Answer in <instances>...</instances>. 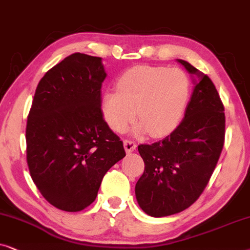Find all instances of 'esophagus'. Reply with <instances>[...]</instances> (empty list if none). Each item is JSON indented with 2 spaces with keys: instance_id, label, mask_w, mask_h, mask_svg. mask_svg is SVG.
Masks as SVG:
<instances>
[{
  "instance_id": "34e87169",
  "label": "esophagus",
  "mask_w": 250,
  "mask_h": 250,
  "mask_svg": "<svg viewBox=\"0 0 250 250\" xmlns=\"http://www.w3.org/2000/svg\"><path fill=\"white\" fill-rule=\"evenodd\" d=\"M123 146H125V152H127V153L134 152L136 147H137L136 143L132 142V141H129V139H125V141L123 142Z\"/></svg>"
}]
</instances>
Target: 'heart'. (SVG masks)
I'll return each instance as SVG.
<instances>
[{
    "mask_svg": "<svg viewBox=\"0 0 250 250\" xmlns=\"http://www.w3.org/2000/svg\"><path fill=\"white\" fill-rule=\"evenodd\" d=\"M116 90L103 95L101 108L113 131L125 132L137 116L135 132L164 137L181 123L188 105L191 83L179 68L135 66L123 73Z\"/></svg>",
    "mask_w": 250,
    "mask_h": 250,
    "instance_id": "heart-1",
    "label": "heart"
}]
</instances>
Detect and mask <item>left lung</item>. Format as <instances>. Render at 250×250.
Here are the masks:
<instances>
[{"label":"left lung","mask_w":250,"mask_h":250,"mask_svg":"<svg viewBox=\"0 0 250 250\" xmlns=\"http://www.w3.org/2000/svg\"><path fill=\"white\" fill-rule=\"evenodd\" d=\"M177 62L198 78L193 79L194 88L184 119L162 141L138 146L145 169L136 184V199L152 217L177 214L194 204L224 145V106L214 83L189 62Z\"/></svg>","instance_id":"left-lung-1"}]
</instances>
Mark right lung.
<instances>
[{
    "mask_svg": "<svg viewBox=\"0 0 250 250\" xmlns=\"http://www.w3.org/2000/svg\"><path fill=\"white\" fill-rule=\"evenodd\" d=\"M101 57L75 52L39 82L26 125L27 165L43 198L80 211L95 201L103 177L125 156L101 108Z\"/></svg>",
    "mask_w": 250,
    "mask_h": 250,
    "instance_id": "1",
    "label": "right lung"
}]
</instances>
